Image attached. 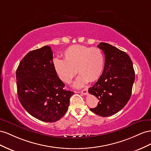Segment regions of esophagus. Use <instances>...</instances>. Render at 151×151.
Returning <instances> with one entry per match:
<instances>
[{
  "instance_id": "esophagus-1",
  "label": "esophagus",
  "mask_w": 151,
  "mask_h": 151,
  "mask_svg": "<svg viewBox=\"0 0 151 151\" xmlns=\"http://www.w3.org/2000/svg\"><path fill=\"white\" fill-rule=\"evenodd\" d=\"M80 92L82 93V94H83V95H87L88 93V89H87V88H85L83 89L82 90H81V91H80Z\"/></svg>"
}]
</instances>
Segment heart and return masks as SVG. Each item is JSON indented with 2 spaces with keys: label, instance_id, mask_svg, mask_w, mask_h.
I'll return each mask as SVG.
<instances>
[{
  "label": "heart",
  "instance_id": "b5f03b06",
  "mask_svg": "<svg viewBox=\"0 0 151 151\" xmlns=\"http://www.w3.org/2000/svg\"><path fill=\"white\" fill-rule=\"evenodd\" d=\"M63 55L64 59H54V70L59 79L66 83L71 82L78 70L80 75L74 83L75 87L97 80L104 70V56L99 48L75 45L68 48Z\"/></svg>",
  "mask_w": 151,
  "mask_h": 151
}]
</instances>
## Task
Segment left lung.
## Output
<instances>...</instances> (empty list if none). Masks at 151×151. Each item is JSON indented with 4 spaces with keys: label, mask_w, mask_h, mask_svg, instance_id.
I'll return each instance as SVG.
<instances>
[{
    "label": "left lung",
    "mask_w": 151,
    "mask_h": 151,
    "mask_svg": "<svg viewBox=\"0 0 151 151\" xmlns=\"http://www.w3.org/2000/svg\"><path fill=\"white\" fill-rule=\"evenodd\" d=\"M98 47L105 55L104 68L99 79L88 92L99 102L90 110L102 117L117 113L127 104L132 95L135 71L129 55L109 44L101 42Z\"/></svg>",
    "instance_id": "1"
}]
</instances>
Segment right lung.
I'll use <instances>...</instances> for the list:
<instances>
[{
	"label": "right lung",
	"instance_id": "obj_1",
	"mask_svg": "<svg viewBox=\"0 0 151 151\" xmlns=\"http://www.w3.org/2000/svg\"><path fill=\"white\" fill-rule=\"evenodd\" d=\"M53 54L49 46L30 51L16 70L18 99L28 113L45 122L58 121L68 109L73 92L55 73Z\"/></svg>",
	"mask_w": 151,
	"mask_h": 151
}]
</instances>
